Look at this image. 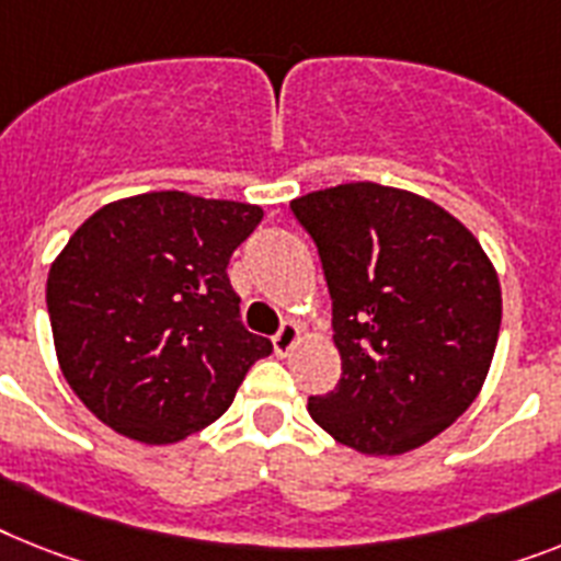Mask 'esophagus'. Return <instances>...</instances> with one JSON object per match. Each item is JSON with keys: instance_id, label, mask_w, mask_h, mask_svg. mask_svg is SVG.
Listing matches in <instances>:
<instances>
[{"instance_id": "obj_1", "label": "esophagus", "mask_w": 561, "mask_h": 561, "mask_svg": "<svg viewBox=\"0 0 561 561\" xmlns=\"http://www.w3.org/2000/svg\"><path fill=\"white\" fill-rule=\"evenodd\" d=\"M298 337H300V330H298V323H280V330L272 335V344H275V353L277 355H289V350L295 344H298Z\"/></svg>"}]
</instances>
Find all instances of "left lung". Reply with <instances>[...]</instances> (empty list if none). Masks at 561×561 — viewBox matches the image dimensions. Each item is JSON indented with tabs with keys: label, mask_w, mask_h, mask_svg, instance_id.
Segmentation results:
<instances>
[{
	"label": "left lung",
	"mask_w": 561,
	"mask_h": 561,
	"mask_svg": "<svg viewBox=\"0 0 561 561\" xmlns=\"http://www.w3.org/2000/svg\"><path fill=\"white\" fill-rule=\"evenodd\" d=\"M289 208L318 247L341 353V381L309 398V415L367 456L427 444L473 404L493 360L502 289L488 254L436 203L378 183Z\"/></svg>",
	"instance_id": "left-lung-1"
}]
</instances>
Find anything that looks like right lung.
<instances>
[{
    "label": "right lung",
    "instance_id": "1",
    "mask_svg": "<svg viewBox=\"0 0 561 561\" xmlns=\"http://www.w3.org/2000/svg\"><path fill=\"white\" fill-rule=\"evenodd\" d=\"M261 220L249 203L151 192L73 231L45 298L59 367L96 419L171 444L229 410L249 367L272 353L240 321L226 275Z\"/></svg>",
    "mask_w": 561,
    "mask_h": 561
}]
</instances>
